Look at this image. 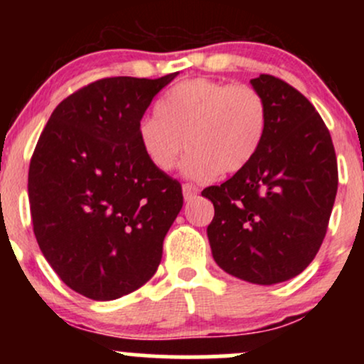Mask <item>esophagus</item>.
<instances>
[{
  "mask_svg": "<svg viewBox=\"0 0 364 364\" xmlns=\"http://www.w3.org/2000/svg\"><path fill=\"white\" fill-rule=\"evenodd\" d=\"M183 195H185V200H191L198 195V186H195L193 183H185L183 185Z\"/></svg>",
  "mask_w": 364,
  "mask_h": 364,
  "instance_id": "1",
  "label": "esophagus"
}]
</instances>
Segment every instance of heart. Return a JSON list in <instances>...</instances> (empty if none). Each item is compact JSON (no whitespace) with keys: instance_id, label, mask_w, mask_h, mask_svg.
<instances>
[{"instance_id":"heart-1","label":"heart","mask_w":364,"mask_h":364,"mask_svg":"<svg viewBox=\"0 0 364 364\" xmlns=\"http://www.w3.org/2000/svg\"><path fill=\"white\" fill-rule=\"evenodd\" d=\"M154 114L136 127L145 159L161 173H169L186 145L190 152L183 169L198 179L248 166L269 124L267 102L255 87L208 78L174 85L159 99Z\"/></svg>"}]
</instances>
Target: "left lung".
Masks as SVG:
<instances>
[{
	"label": "left lung",
	"mask_w": 364,
	"mask_h": 364,
	"mask_svg": "<svg viewBox=\"0 0 364 364\" xmlns=\"http://www.w3.org/2000/svg\"><path fill=\"white\" fill-rule=\"evenodd\" d=\"M252 85L263 95L269 124L257 156L219 186L207 235L220 269L270 286L301 274L318 253L336 202L337 157L313 104L274 75Z\"/></svg>",
	"instance_id": "left-lung-1"
}]
</instances>
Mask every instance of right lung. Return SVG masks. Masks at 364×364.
Wrapping results in <instances>:
<instances>
[{"label": "right lung", "mask_w": 364, "mask_h": 364, "mask_svg": "<svg viewBox=\"0 0 364 364\" xmlns=\"http://www.w3.org/2000/svg\"><path fill=\"white\" fill-rule=\"evenodd\" d=\"M176 75L111 77L82 87L58 104L32 154L36 240L61 281L85 298L129 294L161 263L183 191L145 159L136 127Z\"/></svg>", "instance_id": "1"}]
</instances>
